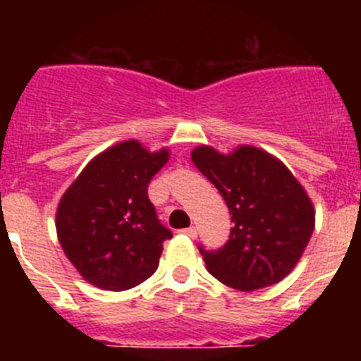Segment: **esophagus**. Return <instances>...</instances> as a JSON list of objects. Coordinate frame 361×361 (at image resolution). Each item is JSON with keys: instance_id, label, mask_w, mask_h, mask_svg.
<instances>
[{"instance_id": "1", "label": "esophagus", "mask_w": 361, "mask_h": 361, "mask_svg": "<svg viewBox=\"0 0 361 361\" xmlns=\"http://www.w3.org/2000/svg\"><path fill=\"white\" fill-rule=\"evenodd\" d=\"M183 233L186 235V237L197 238V228H186V229H183Z\"/></svg>"}]
</instances>
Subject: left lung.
<instances>
[{
    "mask_svg": "<svg viewBox=\"0 0 361 361\" xmlns=\"http://www.w3.org/2000/svg\"><path fill=\"white\" fill-rule=\"evenodd\" d=\"M191 161L215 184L233 222L229 240L220 250L200 247L209 273L238 291H255L286 279L314 229V206L288 166L250 145L231 153L197 146Z\"/></svg>",
    "mask_w": 361,
    "mask_h": 361,
    "instance_id": "obj_1",
    "label": "left lung"
}]
</instances>
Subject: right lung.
I'll list each match as a JSON object with an SVG mask.
<instances>
[{"mask_svg":"<svg viewBox=\"0 0 361 361\" xmlns=\"http://www.w3.org/2000/svg\"><path fill=\"white\" fill-rule=\"evenodd\" d=\"M168 159V148L117 142L95 155L65 191L56 212L57 238L88 283L126 291L155 273L171 231L159 222L148 184Z\"/></svg>","mask_w":361,"mask_h":361,"instance_id":"add662e5","label":"right lung"}]
</instances>
